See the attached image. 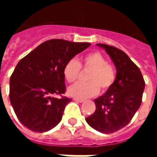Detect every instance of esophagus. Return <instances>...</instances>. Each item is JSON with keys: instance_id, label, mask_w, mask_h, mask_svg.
I'll list each match as a JSON object with an SVG mask.
<instances>
[{"instance_id": "esophagus-1", "label": "esophagus", "mask_w": 157, "mask_h": 157, "mask_svg": "<svg viewBox=\"0 0 157 157\" xmlns=\"http://www.w3.org/2000/svg\"><path fill=\"white\" fill-rule=\"evenodd\" d=\"M74 100H75V102H85V100H84V99H79V98H74Z\"/></svg>"}]
</instances>
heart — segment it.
<instances>
[{
    "instance_id": "obj_1",
    "label": "heart",
    "mask_w": 157,
    "mask_h": 157,
    "mask_svg": "<svg viewBox=\"0 0 157 157\" xmlns=\"http://www.w3.org/2000/svg\"><path fill=\"white\" fill-rule=\"evenodd\" d=\"M82 66L86 70H91L87 74L88 82H76L68 88V94L75 98L86 99L92 98L99 92H107L116 79V71L113 66L109 65L104 55L100 52H92L82 58V62L71 59L65 65L63 74L70 83L78 78Z\"/></svg>"
}]
</instances>
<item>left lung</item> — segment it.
Instances as JSON below:
<instances>
[{"label": "left lung", "mask_w": 157, "mask_h": 157, "mask_svg": "<svg viewBox=\"0 0 157 157\" xmlns=\"http://www.w3.org/2000/svg\"><path fill=\"white\" fill-rule=\"evenodd\" d=\"M97 45L112 59L117 74L112 86L94 100L96 111L86 121L98 131L111 134L128 124L140 107L145 81L138 66L124 52L108 44Z\"/></svg>", "instance_id": "1"}]
</instances>
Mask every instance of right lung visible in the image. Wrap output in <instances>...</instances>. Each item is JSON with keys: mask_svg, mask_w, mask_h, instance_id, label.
I'll use <instances>...</instances> for the list:
<instances>
[{"mask_svg": "<svg viewBox=\"0 0 157 157\" xmlns=\"http://www.w3.org/2000/svg\"><path fill=\"white\" fill-rule=\"evenodd\" d=\"M89 43L64 39L44 42L22 58L10 78V102L25 127L43 133L60 122L71 99L65 92L63 70L66 62L88 48Z\"/></svg>", "mask_w": 157, "mask_h": 157, "instance_id": "obj_1", "label": "right lung"}]
</instances>
